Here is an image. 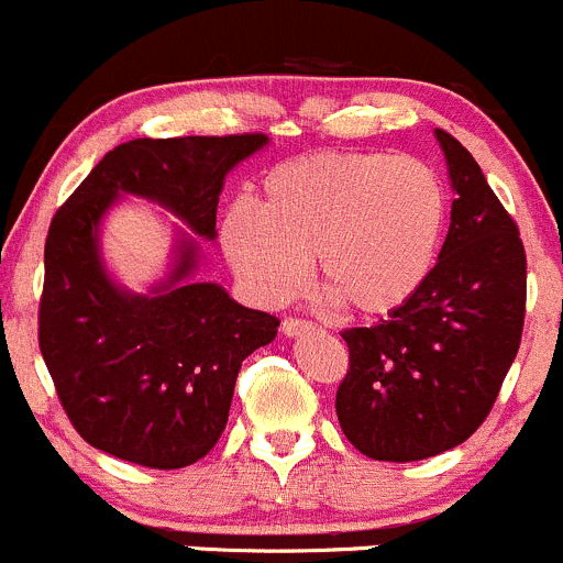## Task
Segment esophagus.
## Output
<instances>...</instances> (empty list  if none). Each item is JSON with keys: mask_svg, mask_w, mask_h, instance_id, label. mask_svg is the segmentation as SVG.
<instances>
[{"mask_svg": "<svg viewBox=\"0 0 563 563\" xmlns=\"http://www.w3.org/2000/svg\"><path fill=\"white\" fill-rule=\"evenodd\" d=\"M314 331L309 320H298V317H284L282 322V333L284 336H300V333H309Z\"/></svg>", "mask_w": 563, "mask_h": 563, "instance_id": "obj_1", "label": "esophagus"}]
</instances>
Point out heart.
Instances as JSON below:
<instances>
[{
    "mask_svg": "<svg viewBox=\"0 0 563 563\" xmlns=\"http://www.w3.org/2000/svg\"><path fill=\"white\" fill-rule=\"evenodd\" d=\"M449 197L427 161L388 153H311L265 175L260 210L232 205L221 246L265 303L320 287L353 317H388L435 268Z\"/></svg>",
    "mask_w": 563,
    "mask_h": 563,
    "instance_id": "1",
    "label": "heart"
}]
</instances>
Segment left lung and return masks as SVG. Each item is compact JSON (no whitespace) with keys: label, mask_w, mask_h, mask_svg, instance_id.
I'll list each match as a JSON object with an SVG mask.
<instances>
[{"label":"left lung","mask_w":563,"mask_h":563,"mask_svg":"<svg viewBox=\"0 0 563 563\" xmlns=\"http://www.w3.org/2000/svg\"><path fill=\"white\" fill-rule=\"evenodd\" d=\"M457 199L438 265L410 303L342 333L350 369L336 416L361 454L435 457L468 441L493 410L526 317V249L473 155L435 128Z\"/></svg>","instance_id":"8db88e82"}]
</instances>
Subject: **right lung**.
<instances>
[{"instance_id": "add662e5", "label": "right lung", "mask_w": 563, "mask_h": 563, "mask_svg": "<svg viewBox=\"0 0 563 563\" xmlns=\"http://www.w3.org/2000/svg\"><path fill=\"white\" fill-rule=\"evenodd\" d=\"M265 144V133L133 139L109 150L54 213L37 342L70 424L90 446L172 471L219 443L243 358L274 342L279 320L219 284L188 282L199 263L191 235L177 238L164 282L147 295L128 292L106 271L98 232L120 194H133L213 241L224 177Z\"/></svg>"}]
</instances>
